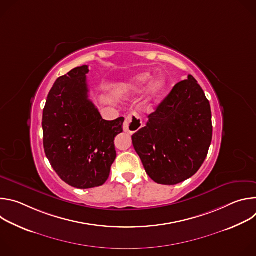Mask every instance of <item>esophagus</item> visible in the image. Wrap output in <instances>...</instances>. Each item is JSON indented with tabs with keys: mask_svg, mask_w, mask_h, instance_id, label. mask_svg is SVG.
I'll return each instance as SVG.
<instances>
[{
	"mask_svg": "<svg viewBox=\"0 0 256 256\" xmlns=\"http://www.w3.org/2000/svg\"><path fill=\"white\" fill-rule=\"evenodd\" d=\"M142 120L136 112L128 114L124 122V132L128 134H134L142 128Z\"/></svg>",
	"mask_w": 256,
	"mask_h": 256,
	"instance_id": "34e87169",
	"label": "esophagus"
}]
</instances>
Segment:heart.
<instances>
[{
	"mask_svg": "<svg viewBox=\"0 0 256 256\" xmlns=\"http://www.w3.org/2000/svg\"><path fill=\"white\" fill-rule=\"evenodd\" d=\"M150 78H151V74L149 72H140V74L132 77L128 81L124 83L122 85V88L128 92H138L142 90V88L146 84H147V82ZM165 89H166L165 79L160 76L154 77L149 82L147 87H146V97H147V99L150 101H154L163 94Z\"/></svg>",
	"mask_w": 256,
	"mask_h": 256,
	"instance_id": "b5f03b06",
	"label": "heart"
}]
</instances>
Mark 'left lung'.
Listing matches in <instances>:
<instances>
[{
	"label": "left lung",
	"mask_w": 256,
	"mask_h": 256,
	"mask_svg": "<svg viewBox=\"0 0 256 256\" xmlns=\"http://www.w3.org/2000/svg\"><path fill=\"white\" fill-rule=\"evenodd\" d=\"M132 134L147 174L159 184L174 186L194 175L206 158L212 126L210 102L190 75L177 83Z\"/></svg>",
	"instance_id": "8db88e82"
}]
</instances>
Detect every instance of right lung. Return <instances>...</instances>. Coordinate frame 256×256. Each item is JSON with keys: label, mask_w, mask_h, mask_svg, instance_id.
<instances>
[{"label": "right lung", "mask_w": 256, "mask_h": 256, "mask_svg": "<svg viewBox=\"0 0 256 256\" xmlns=\"http://www.w3.org/2000/svg\"><path fill=\"white\" fill-rule=\"evenodd\" d=\"M88 66H82L58 78L42 116L44 147L52 167L66 184L80 190L108 179L116 158L114 142L124 122L102 118L88 98Z\"/></svg>", "instance_id": "right-lung-1"}]
</instances>
